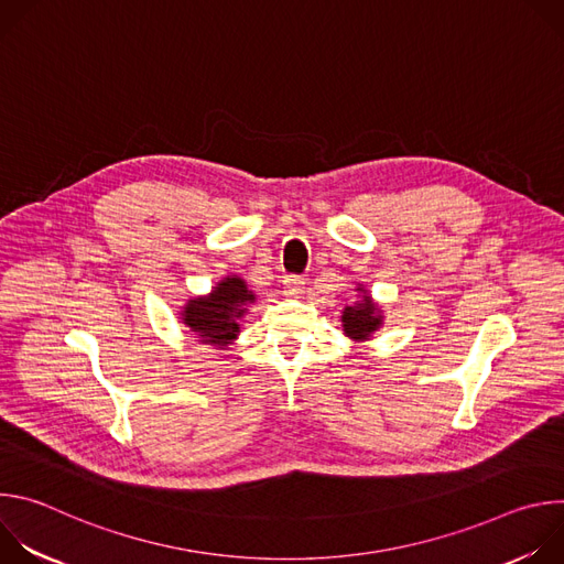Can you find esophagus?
Segmentation results:
<instances>
[{
    "label": "esophagus",
    "mask_w": 564,
    "mask_h": 564,
    "mask_svg": "<svg viewBox=\"0 0 564 564\" xmlns=\"http://www.w3.org/2000/svg\"><path fill=\"white\" fill-rule=\"evenodd\" d=\"M283 288H285V294L296 296V294H301V292H303V288H305V279H303V276H299V274H288V276L283 279Z\"/></svg>",
    "instance_id": "esophagus-1"
}]
</instances>
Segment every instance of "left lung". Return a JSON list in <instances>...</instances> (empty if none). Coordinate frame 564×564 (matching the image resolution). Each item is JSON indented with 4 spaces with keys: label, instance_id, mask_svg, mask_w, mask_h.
Wrapping results in <instances>:
<instances>
[{
    "label": "left lung",
    "instance_id": "1",
    "mask_svg": "<svg viewBox=\"0 0 564 564\" xmlns=\"http://www.w3.org/2000/svg\"><path fill=\"white\" fill-rule=\"evenodd\" d=\"M341 321L348 337L366 339L370 333L377 330V326L381 324V316L377 314V305L370 301V296H364V303H357L355 307H346Z\"/></svg>",
    "mask_w": 564,
    "mask_h": 564
}]
</instances>
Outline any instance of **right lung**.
<instances>
[{
	"label": "right lung",
	"instance_id": "obj_1",
	"mask_svg": "<svg viewBox=\"0 0 564 564\" xmlns=\"http://www.w3.org/2000/svg\"><path fill=\"white\" fill-rule=\"evenodd\" d=\"M254 301L246 281L231 276L220 281L207 299H194L183 312L185 324L198 333L203 344L227 346L238 333V318L246 314V303Z\"/></svg>",
	"mask_w": 564,
	"mask_h": 564
}]
</instances>
